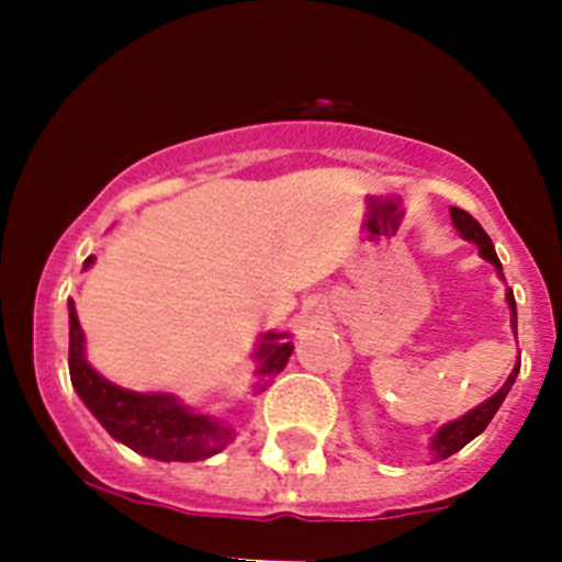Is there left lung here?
I'll use <instances>...</instances> for the list:
<instances>
[{
    "label": "left lung",
    "mask_w": 562,
    "mask_h": 562,
    "mask_svg": "<svg viewBox=\"0 0 562 562\" xmlns=\"http://www.w3.org/2000/svg\"><path fill=\"white\" fill-rule=\"evenodd\" d=\"M449 212H451V223H454L459 236H462L464 241H473V245L479 247L481 258L490 260V263L497 269V277H501V280H506V277H503L501 258H497V252H495V245H492V239L486 236V231L479 225V220H473L468 212H462V209H457V206H451ZM506 302H508V310H512V328H514V334H517V302H514L512 288H506ZM517 375H519V364L514 367L512 375L506 378V383H503V386L497 389L490 400H484L481 405H475L473 411L464 413L462 418H454V422L443 424V427L432 435V440H429V451H432L435 462L457 454L459 449H464L470 440L479 438V435L484 432L486 424L492 422V416L497 413V407L503 405V400H506L508 391H512Z\"/></svg>",
    "instance_id": "left-lung-1"
}]
</instances>
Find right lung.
<instances>
[{
  "mask_svg": "<svg viewBox=\"0 0 562 562\" xmlns=\"http://www.w3.org/2000/svg\"><path fill=\"white\" fill-rule=\"evenodd\" d=\"M94 263L89 255L83 260V269ZM70 313V381L72 389L83 400V405L92 411L105 427L113 440L133 449L135 454L160 459V462H201L234 443L236 432L225 422L214 416L190 411L181 405L173 394L162 391H130L105 381L98 370L87 361V337L78 323L76 302H67ZM288 331H266L255 348L252 359L258 361V383L255 391H263L266 381L277 372L285 370L288 359L293 353V342H288Z\"/></svg>",
  "mask_w": 562,
  "mask_h": 562,
  "instance_id": "add662e5",
  "label": "right lung"
}]
</instances>
